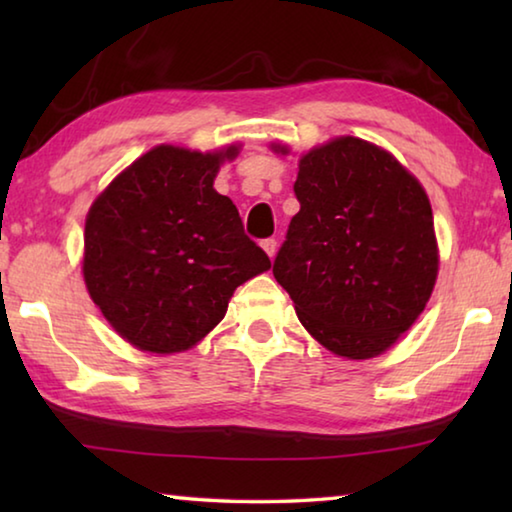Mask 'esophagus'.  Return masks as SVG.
I'll list each match as a JSON object with an SVG mask.
<instances>
[{
	"instance_id": "34e87169",
	"label": "esophagus",
	"mask_w": 512,
	"mask_h": 512,
	"mask_svg": "<svg viewBox=\"0 0 512 512\" xmlns=\"http://www.w3.org/2000/svg\"><path fill=\"white\" fill-rule=\"evenodd\" d=\"M262 248L266 250V255L273 259L275 253H277V241H275V239H264V241H262Z\"/></svg>"
}]
</instances>
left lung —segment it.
<instances>
[{"label":"left lung","instance_id":"1","mask_svg":"<svg viewBox=\"0 0 512 512\" xmlns=\"http://www.w3.org/2000/svg\"><path fill=\"white\" fill-rule=\"evenodd\" d=\"M293 192L300 212L275 280L329 352L377 357L418 320L436 284L427 192L391 153L350 135L302 155Z\"/></svg>","mask_w":512,"mask_h":512}]
</instances>
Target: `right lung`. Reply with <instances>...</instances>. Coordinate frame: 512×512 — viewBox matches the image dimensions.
Returning a JSON list of instances; mask_svg holds the SVG:
<instances>
[{"label": "right lung", "mask_w": 512, "mask_h": 512, "mask_svg": "<svg viewBox=\"0 0 512 512\" xmlns=\"http://www.w3.org/2000/svg\"><path fill=\"white\" fill-rule=\"evenodd\" d=\"M239 146L198 153L160 144L92 203L83 277L94 305L137 350H189L221 323L232 293L271 268L214 178Z\"/></svg>", "instance_id": "add662e5"}]
</instances>
